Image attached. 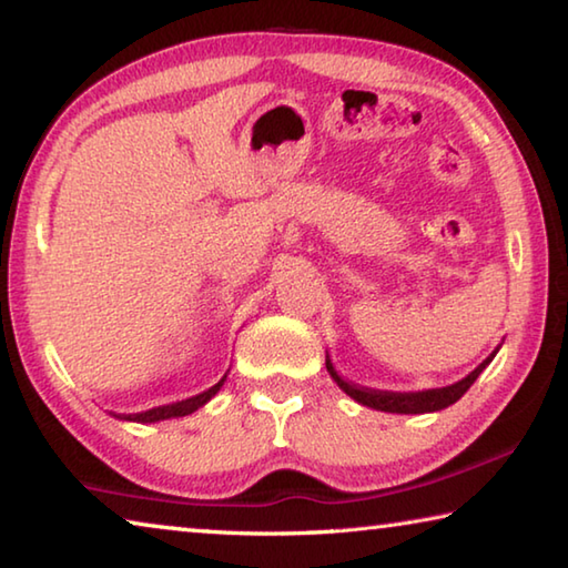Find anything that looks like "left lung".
I'll return each mask as SVG.
<instances>
[{
    "label": "left lung",
    "mask_w": 568,
    "mask_h": 568,
    "mask_svg": "<svg viewBox=\"0 0 568 568\" xmlns=\"http://www.w3.org/2000/svg\"><path fill=\"white\" fill-rule=\"evenodd\" d=\"M498 351V348H496ZM496 351L488 355V358L478 365L476 371H470L464 381L454 383V386L446 388H430V390H418V393H398V390H373V388H361L355 383H348L343 376H338V371L333 368V363L328 355H325V368H328L331 378L338 383V386L348 393L353 400H358L361 406L376 408V410H386V413H434L440 408H448L450 403H456L464 393L474 386V381L480 376V371L486 368L488 363L494 361Z\"/></svg>",
    "instance_id": "1"
}]
</instances>
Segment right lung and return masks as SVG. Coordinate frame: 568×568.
Masks as SVG:
<instances>
[{
	"label": "right lung",
	"mask_w": 568,
	"mask_h": 568,
	"mask_svg": "<svg viewBox=\"0 0 568 568\" xmlns=\"http://www.w3.org/2000/svg\"><path fill=\"white\" fill-rule=\"evenodd\" d=\"M227 376L220 378L213 388H207L203 393H197V396L185 398V400H178V403H170V406H158V408H150V410H142V413H130V416H120L124 420H134V423H158V420H168V418H180V416H190V413H195L197 408H203L205 403L215 396V393L223 388Z\"/></svg>",
	"instance_id": "obj_1"
}]
</instances>
